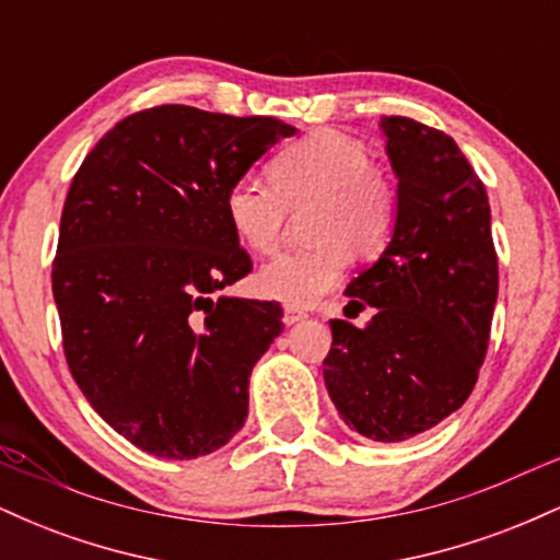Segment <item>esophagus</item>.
Wrapping results in <instances>:
<instances>
[{
    "label": "esophagus",
    "mask_w": 560,
    "mask_h": 560,
    "mask_svg": "<svg viewBox=\"0 0 560 560\" xmlns=\"http://www.w3.org/2000/svg\"><path fill=\"white\" fill-rule=\"evenodd\" d=\"M305 318H307V313L300 311V307H292V305L284 307V324L287 326H294L298 320H305Z\"/></svg>",
    "instance_id": "34e87169"
}]
</instances>
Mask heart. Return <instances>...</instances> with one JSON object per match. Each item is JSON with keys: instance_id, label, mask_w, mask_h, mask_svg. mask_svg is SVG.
Segmentation results:
<instances>
[{"instance_id": "heart-1", "label": "heart", "mask_w": 560, "mask_h": 560, "mask_svg": "<svg viewBox=\"0 0 560 560\" xmlns=\"http://www.w3.org/2000/svg\"><path fill=\"white\" fill-rule=\"evenodd\" d=\"M271 186L244 176L229 186L223 210L234 236L255 255H271L284 236L289 210L307 213L311 249L262 266L255 287L262 298L307 307L342 281L352 253L374 258L397 223V186L371 165L369 150L339 131H313L268 163Z\"/></svg>"}]
</instances>
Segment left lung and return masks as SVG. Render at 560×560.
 I'll return each mask as SVG.
<instances>
[{
  "instance_id": "left-lung-1",
  "label": "left lung",
  "mask_w": 560,
  "mask_h": 560,
  "mask_svg": "<svg viewBox=\"0 0 560 560\" xmlns=\"http://www.w3.org/2000/svg\"><path fill=\"white\" fill-rule=\"evenodd\" d=\"M397 223L378 260L347 284L365 326L331 320L324 382L358 434L402 442L460 408L485 363L498 300L490 199L447 133L382 118ZM345 307V311H347Z\"/></svg>"
}]
</instances>
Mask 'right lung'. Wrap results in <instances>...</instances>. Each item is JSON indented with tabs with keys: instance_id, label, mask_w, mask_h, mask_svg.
Here are the masks:
<instances>
[{
	"instance_id": "1",
	"label": "right lung",
	"mask_w": 560,
	"mask_h": 560,
	"mask_svg": "<svg viewBox=\"0 0 560 560\" xmlns=\"http://www.w3.org/2000/svg\"><path fill=\"white\" fill-rule=\"evenodd\" d=\"M294 133L260 115L152 107L115 124L70 184L52 266L68 369L144 453L199 458L247 419L249 374L284 311L215 298L253 271L223 197Z\"/></svg>"
}]
</instances>
